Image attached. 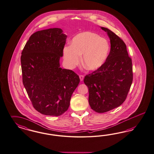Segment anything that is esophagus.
<instances>
[{
  "instance_id": "34e87169",
  "label": "esophagus",
  "mask_w": 154,
  "mask_h": 154,
  "mask_svg": "<svg viewBox=\"0 0 154 154\" xmlns=\"http://www.w3.org/2000/svg\"><path fill=\"white\" fill-rule=\"evenodd\" d=\"M79 79H80V81H82L84 80V76L83 75H79Z\"/></svg>"
}]
</instances>
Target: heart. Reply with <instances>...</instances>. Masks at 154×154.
<instances>
[{
	"label": "heart",
	"instance_id": "1",
	"mask_svg": "<svg viewBox=\"0 0 154 154\" xmlns=\"http://www.w3.org/2000/svg\"><path fill=\"white\" fill-rule=\"evenodd\" d=\"M110 47L107 41L96 33L85 32L73 38L70 46H65L63 55L65 63L73 68L78 65L83 55L82 63L88 70H97L105 63Z\"/></svg>",
	"mask_w": 154,
	"mask_h": 154
}]
</instances>
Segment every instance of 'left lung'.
Masks as SVG:
<instances>
[{"instance_id": "obj_1", "label": "left lung", "mask_w": 154, "mask_h": 154, "mask_svg": "<svg viewBox=\"0 0 154 154\" xmlns=\"http://www.w3.org/2000/svg\"><path fill=\"white\" fill-rule=\"evenodd\" d=\"M100 28L109 38L110 52L102 66L85 77L84 83L89 88L91 109L104 113L125 100L133 81V68L125 43L109 29Z\"/></svg>"}]
</instances>
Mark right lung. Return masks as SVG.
Wrapping results in <instances>:
<instances>
[{
    "mask_svg": "<svg viewBox=\"0 0 154 154\" xmlns=\"http://www.w3.org/2000/svg\"><path fill=\"white\" fill-rule=\"evenodd\" d=\"M66 38L60 28L38 31L21 53L23 86L33 107L43 115L58 116L66 111L80 81L73 71L60 67Z\"/></svg>",
    "mask_w": 154,
    "mask_h": 154,
    "instance_id": "add662e5",
    "label": "right lung"
}]
</instances>
